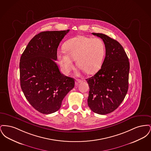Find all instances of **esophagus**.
I'll use <instances>...</instances> for the list:
<instances>
[{"instance_id": "esophagus-1", "label": "esophagus", "mask_w": 151, "mask_h": 151, "mask_svg": "<svg viewBox=\"0 0 151 151\" xmlns=\"http://www.w3.org/2000/svg\"><path fill=\"white\" fill-rule=\"evenodd\" d=\"M81 81H82V80H81L76 79V81H75V84H76V85H78V84H79V83H80Z\"/></svg>"}]
</instances>
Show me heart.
I'll return each instance as SVG.
<instances>
[{"label":"heart","mask_w":151,"mask_h":151,"mask_svg":"<svg viewBox=\"0 0 151 151\" xmlns=\"http://www.w3.org/2000/svg\"><path fill=\"white\" fill-rule=\"evenodd\" d=\"M65 50H58L59 65L65 72L73 68L76 59L79 67L87 74H93L100 67L104 55L105 46L99 38L78 36L68 40L64 45Z\"/></svg>","instance_id":"b5f03b06"}]
</instances>
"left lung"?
I'll use <instances>...</instances> for the list:
<instances>
[{"label": "left lung", "mask_w": 151, "mask_h": 151, "mask_svg": "<svg viewBox=\"0 0 151 151\" xmlns=\"http://www.w3.org/2000/svg\"><path fill=\"white\" fill-rule=\"evenodd\" d=\"M92 35L103 40L106 54L100 70L86 79L89 86L88 105L94 113L105 115L118 108L127 93L129 60L117 41L104 34Z\"/></svg>", "instance_id": "1"}]
</instances>
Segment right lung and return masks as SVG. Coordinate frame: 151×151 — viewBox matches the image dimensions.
Instances as JSON below:
<instances>
[{
    "instance_id": "right-lung-1",
    "label": "right lung",
    "mask_w": 151,
    "mask_h": 151,
    "mask_svg": "<svg viewBox=\"0 0 151 151\" xmlns=\"http://www.w3.org/2000/svg\"><path fill=\"white\" fill-rule=\"evenodd\" d=\"M69 31L38 33L30 41L20 58L22 91L30 104L42 114L58 111L75 86L74 79L60 72L55 62L58 46Z\"/></svg>"
}]
</instances>
